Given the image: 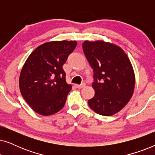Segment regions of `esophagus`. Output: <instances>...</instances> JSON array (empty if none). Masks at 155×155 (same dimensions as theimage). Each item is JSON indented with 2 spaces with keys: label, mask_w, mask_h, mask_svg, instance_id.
<instances>
[{
  "label": "esophagus",
  "mask_w": 155,
  "mask_h": 155,
  "mask_svg": "<svg viewBox=\"0 0 155 155\" xmlns=\"http://www.w3.org/2000/svg\"><path fill=\"white\" fill-rule=\"evenodd\" d=\"M75 86L78 89H82V87H84L85 86V84L83 83V84H75Z\"/></svg>",
  "instance_id": "1"
}]
</instances>
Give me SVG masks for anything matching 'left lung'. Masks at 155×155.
<instances>
[{
	"instance_id": "left-lung-1",
	"label": "left lung",
	"mask_w": 155,
	"mask_h": 155,
	"mask_svg": "<svg viewBox=\"0 0 155 155\" xmlns=\"http://www.w3.org/2000/svg\"><path fill=\"white\" fill-rule=\"evenodd\" d=\"M82 48L94 71L95 94L89 106L102 116L118 113L134 92L135 74L128 57L118 46L103 41H85Z\"/></svg>"
}]
</instances>
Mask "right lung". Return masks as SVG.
<instances>
[{
  "instance_id": "1",
  "label": "right lung",
  "mask_w": 155,
  "mask_h": 155,
  "mask_svg": "<svg viewBox=\"0 0 155 155\" xmlns=\"http://www.w3.org/2000/svg\"><path fill=\"white\" fill-rule=\"evenodd\" d=\"M76 46L75 41L47 42L27 59L19 85L23 98L37 114L51 115L64 107L72 85L66 83L63 65Z\"/></svg>"
}]
</instances>
